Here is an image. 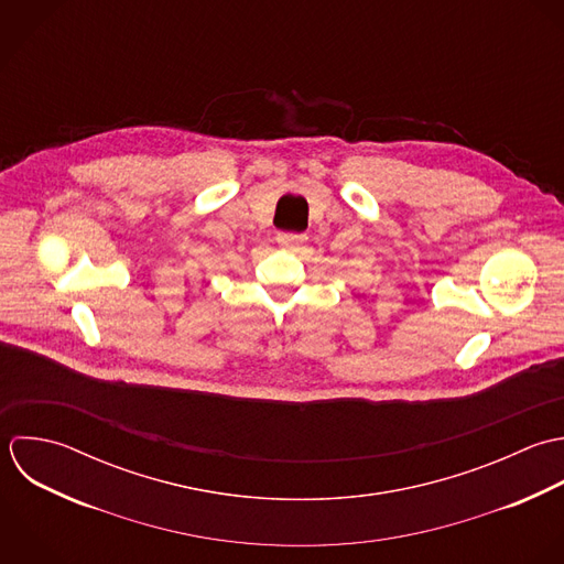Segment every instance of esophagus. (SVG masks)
<instances>
[{
	"mask_svg": "<svg viewBox=\"0 0 564 564\" xmlns=\"http://www.w3.org/2000/svg\"><path fill=\"white\" fill-rule=\"evenodd\" d=\"M304 240H306V236L300 234V231H280V234H278V242H280L282 247H289V249L302 245Z\"/></svg>",
	"mask_w": 564,
	"mask_h": 564,
	"instance_id": "1",
	"label": "esophagus"
}]
</instances>
